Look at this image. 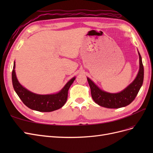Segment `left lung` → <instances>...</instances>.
Segmentation results:
<instances>
[{"mask_svg": "<svg viewBox=\"0 0 153 153\" xmlns=\"http://www.w3.org/2000/svg\"><path fill=\"white\" fill-rule=\"evenodd\" d=\"M139 55V70L134 80L125 89L116 93L105 91L95 84L89 77H87L91 88L92 98L98 105L108 108H119L130 104L135 100L143 81V66L141 55Z\"/></svg>", "mask_w": 153, "mask_h": 153, "instance_id": "left-lung-1", "label": "left lung"}]
</instances>
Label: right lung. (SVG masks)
<instances>
[{"label": "right lung", "instance_id": "right-lung-1", "mask_svg": "<svg viewBox=\"0 0 153 153\" xmlns=\"http://www.w3.org/2000/svg\"><path fill=\"white\" fill-rule=\"evenodd\" d=\"M74 76L65 84L62 89L54 94H38L27 89L18 80L15 72V61L12 71V82L16 93L27 107L36 111L49 112L58 110L66 103L69 87L75 80Z\"/></svg>", "mask_w": 153, "mask_h": 153}]
</instances>
